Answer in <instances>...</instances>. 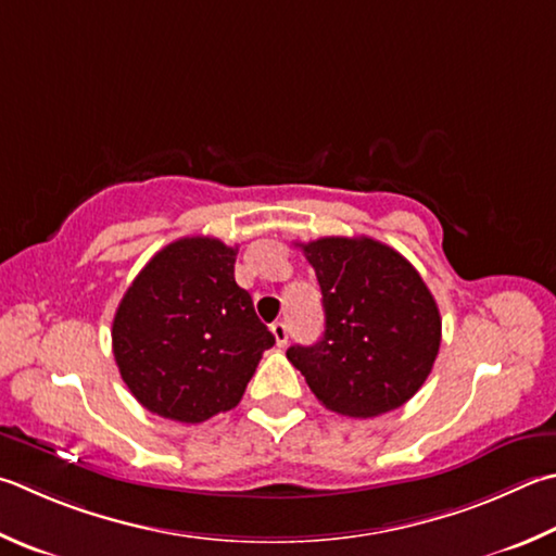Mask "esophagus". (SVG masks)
I'll return each mask as SVG.
<instances>
[{
  "label": "esophagus",
  "instance_id": "34e87169",
  "mask_svg": "<svg viewBox=\"0 0 556 556\" xmlns=\"http://www.w3.org/2000/svg\"><path fill=\"white\" fill-rule=\"evenodd\" d=\"M271 336H275L279 348H285L287 342H289V326H287V323H285V320L271 323Z\"/></svg>",
  "mask_w": 556,
  "mask_h": 556
}]
</instances>
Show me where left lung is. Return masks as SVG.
I'll return each instance as SVG.
<instances>
[{
  "mask_svg": "<svg viewBox=\"0 0 556 556\" xmlns=\"http://www.w3.org/2000/svg\"><path fill=\"white\" fill-rule=\"evenodd\" d=\"M316 269L326 330L287 357L328 410L375 418L399 408L435 365L442 318L410 262L375 238L299 243Z\"/></svg>",
  "mask_w": 556,
  "mask_h": 556,
  "instance_id": "obj_1",
  "label": "left lung"
}]
</instances>
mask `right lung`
<instances>
[{
  "label": "right lung",
  "instance_id": "add662e5",
  "mask_svg": "<svg viewBox=\"0 0 556 556\" xmlns=\"http://www.w3.org/2000/svg\"><path fill=\"white\" fill-rule=\"evenodd\" d=\"M238 248L179 238L150 257L116 308L114 357L140 406L177 422L236 408L275 336L236 285Z\"/></svg>",
  "mask_w": 556,
  "mask_h": 556
}]
</instances>
